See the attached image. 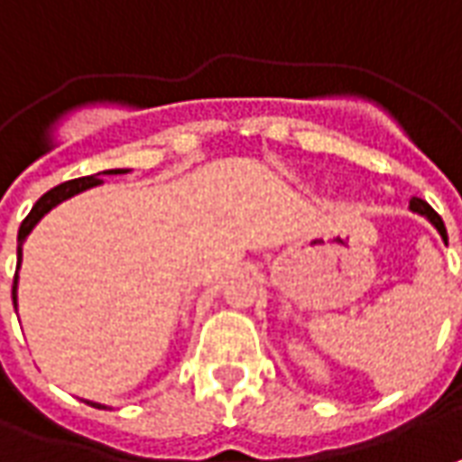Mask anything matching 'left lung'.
Segmentation results:
<instances>
[{
  "label": "left lung",
  "mask_w": 462,
  "mask_h": 462,
  "mask_svg": "<svg viewBox=\"0 0 462 462\" xmlns=\"http://www.w3.org/2000/svg\"><path fill=\"white\" fill-rule=\"evenodd\" d=\"M411 209H412V212H420V215H425V217H428V220L435 225V230L440 232V237L448 242V232H445V225H443V220H440V215H438V212H435V209L430 208V205H428L425 199L412 198L411 199Z\"/></svg>",
  "instance_id": "obj_1"
}]
</instances>
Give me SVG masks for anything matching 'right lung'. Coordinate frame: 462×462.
I'll return each mask as SVG.
<instances>
[{
  "label": "right lung",
  "instance_id": "obj_1",
  "mask_svg": "<svg viewBox=\"0 0 462 462\" xmlns=\"http://www.w3.org/2000/svg\"><path fill=\"white\" fill-rule=\"evenodd\" d=\"M109 175H122V172H127V170H107ZM102 180L95 175L89 177H79V180H69V182H62V185L51 187L50 192H44L40 199H37V205L32 208V212H29L27 217L22 220V225H19V235H17V254H19V263H22V242H24V237H27L29 232H32V227L37 225V222L50 212L54 205H60L62 199L72 198V195H77V192H82V189H89V187L99 185ZM12 300L17 302V275H14V287H12ZM89 405H97V402H89ZM97 408H102V405H97Z\"/></svg>",
  "mask_w": 462,
  "mask_h": 462
}]
</instances>
